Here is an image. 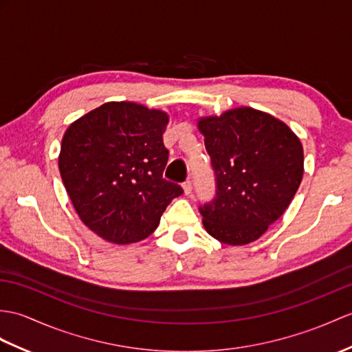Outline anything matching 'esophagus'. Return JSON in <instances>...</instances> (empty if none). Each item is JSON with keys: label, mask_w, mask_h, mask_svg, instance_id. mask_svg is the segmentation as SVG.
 Here are the masks:
<instances>
[{"label": "esophagus", "mask_w": 352, "mask_h": 352, "mask_svg": "<svg viewBox=\"0 0 352 352\" xmlns=\"http://www.w3.org/2000/svg\"><path fill=\"white\" fill-rule=\"evenodd\" d=\"M183 190H184L186 196H189L192 193V182H189V179H187V182L183 184Z\"/></svg>", "instance_id": "esophagus-1"}]
</instances>
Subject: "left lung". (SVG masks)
Wrapping results in <instances>:
<instances>
[{"mask_svg":"<svg viewBox=\"0 0 352 352\" xmlns=\"http://www.w3.org/2000/svg\"><path fill=\"white\" fill-rule=\"evenodd\" d=\"M198 129L216 175V198L199 207L206 231L230 246L258 240L288 208L303 178L298 136L267 112L235 108Z\"/></svg>","mask_w":352,"mask_h":352,"instance_id":"1","label":"left lung"}]
</instances>
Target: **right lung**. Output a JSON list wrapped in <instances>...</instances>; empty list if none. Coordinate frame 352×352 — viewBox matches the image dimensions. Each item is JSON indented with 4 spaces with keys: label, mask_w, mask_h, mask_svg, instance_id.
<instances>
[{
    "label": "right lung",
    "mask_w": 352,
    "mask_h": 352,
    "mask_svg": "<svg viewBox=\"0 0 352 352\" xmlns=\"http://www.w3.org/2000/svg\"><path fill=\"white\" fill-rule=\"evenodd\" d=\"M169 116L133 102H108L65 130L58 168L79 219L113 244L138 243L183 193L166 182L163 133Z\"/></svg>",
    "instance_id": "obj_1"
}]
</instances>
